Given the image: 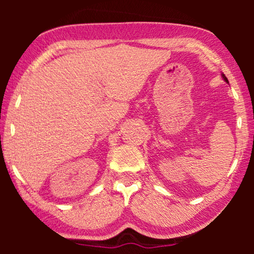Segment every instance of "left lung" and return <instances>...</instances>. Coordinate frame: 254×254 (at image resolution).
<instances>
[{
  "instance_id": "obj_1",
  "label": "left lung",
  "mask_w": 254,
  "mask_h": 254,
  "mask_svg": "<svg viewBox=\"0 0 254 254\" xmlns=\"http://www.w3.org/2000/svg\"><path fill=\"white\" fill-rule=\"evenodd\" d=\"M222 77H223V79H224V81H225V82H227V83H229V81H228V78H227V77H225V75H224V74H222Z\"/></svg>"
}]
</instances>
